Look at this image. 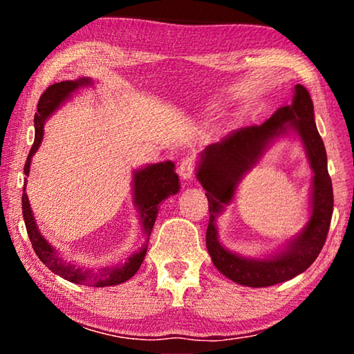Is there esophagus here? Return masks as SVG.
Listing matches in <instances>:
<instances>
[{"mask_svg": "<svg viewBox=\"0 0 354 354\" xmlns=\"http://www.w3.org/2000/svg\"><path fill=\"white\" fill-rule=\"evenodd\" d=\"M195 169H196L195 159L194 158H184L181 162H179L178 173H179V176H181V178L190 179L192 176H194Z\"/></svg>", "mask_w": 354, "mask_h": 354, "instance_id": "1", "label": "esophagus"}]
</instances>
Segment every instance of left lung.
<instances>
[{
	"instance_id": "1",
	"label": "left lung",
	"mask_w": 354,
	"mask_h": 354,
	"mask_svg": "<svg viewBox=\"0 0 354 354\" xmlns=\"http://www.w3.org/2000/svg\"><path fill=\"white\" fill-rule=\"evenodd\" d=\"M290 127L302 137L315 170L313 214L307 227L283 255L266 261L243 260L218 243L214 218L232 199L238 181L260 157L268 142ZM201 156L196 178L205 187L209 201L206 247L217 270L237 284L268 287L295 278L309 268L326 242L334 196L326 149L315 127L314 104L308 88L297 84L289 106L279 107L266 123L231 131L220 142L209 145Z\"/></svg>"
}]
</instances>
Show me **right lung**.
<instances>
[{
	"instance_id": "add662e5",
	"label": "right lung",
	"mask_w": 354,
	"mask_h": 354,
	"mask_svg": "<svg viewBox=\"0 0 354 354\" xmlns=\"http://www.w3.org/2000/svg\"><path fill=\"white\" fill-rule=\"evenodd\" d=\"M91 82V80L81 77L77 81H62L56 82L46 88L41 93V97L37 103V112L34 115V127H35V137L34 143L31 147V151L28 154L26 164H25V175H29V165H31L32 154L37 151L40 147L41 139H44V122L50 117L53 111H56L59 104L62 103L65 98H68L71 92H75L80 86H86ZM173 162L167 160V162L160 164H151L147 169L136 171L134 175V203L139 207L140 220L143 231L147 232L149 237L153 230V225L158 217L159 205L170 195H175L179 190V179L173 169ZM21 206H23V218H25L26 231L29 236V241L32 243V248L39 259L50 268L53 273L59 274L64 279L70 281V283L84 284L91 287H106V286H117L122 284L129 278H133L136 272L139 270L143 259L147 254V245L143 247L139 253H136L129 257V259L123 263L122 267H104L101 270H84L76 266H71L59 257L57 251L48 243L44 237L40 236L35 225L31 207H29L28 195L25 189H23L21 195Z\"/></svg>"
}]
</instances>
